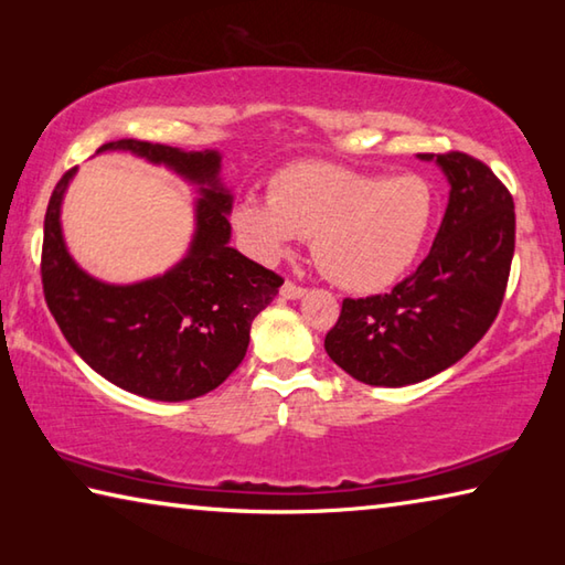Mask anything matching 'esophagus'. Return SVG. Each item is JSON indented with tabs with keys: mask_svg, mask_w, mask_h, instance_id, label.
<instances>
[{
	"mask_svg": "<svg viewBox=\"0 0 565 565\" xmlns=\"http://www.w3.org/2000/svg\"><path fill=\"white\" fill-rule=\"evenodd\" d=\"M306 294V289L303 286H296L294 281H286L284 286H281V296L284 299H289V301H296V299H301V296Z\"/></svg>",
	"mask_w": 565,
	"mask_h": 565,
	"instance_id": "34e87169",
	"label": "esophagus"
}]
</instances>
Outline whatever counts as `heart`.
I'll return each instance as SVG.
<instances>
[{"label":"heart","instance_id":"b5f03b06","mask_svg":"<svg viewBox=\"0 0 565 565\" xmlns=\"http://www.w3.org/2000/svg\"><path fill=\"white\" fill-rule=\"evenodd\" d=\"M436 194L418 174H369L329 161H296L269 181V202L244 199L232 212L238 242L276 262L311 236L319 269L341 289L376 294L418 259L434 224Z\"/></svg>","mask_w":565,"mask_h":565}]
</instances>
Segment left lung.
<instances>
[{"mask_svg":"<svg viewBox=\"0 0 565 565\" xmlns=\"http://www.w3.org/2000/svg\"><path fill=\"white\" fill-rule=\"evenodd\" d=\"M416 157L436 161L451 186L431 252L391 294L343 299L323 341L331 361L369 386H411L461 361L499 317L509 284L515 244L509 189L461 151Z\"/></svg>","mask_w":565,"mask_h":565,"instance_id":"left-lung-1","label":"left lung"}]
</instances>
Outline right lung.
Instances as JSON below:
<instances>
[{"mask_svg": "<svg viewBox=\"0 0 565 565\" xmlns=\"http://www.w3.org/2000/svg\"><path fill=\"white\" fill-rule=\"evenodd\" d=\"M124 151L196 186L194 234L164 274L111 284L74 262L62 204L76 169L66 171L46 206L42 284L52 317L79 356L129 394L189 401L224 384L244 361L252 321L274 301L281 276L228 244L234 194L222 181L216 149L186 151L119 139L97 154Z\"/></svg>", "mask_w": 565, "mask_h": 565, "instance_id": "right-lung-1", "label": "right lung"}]
</instances>
